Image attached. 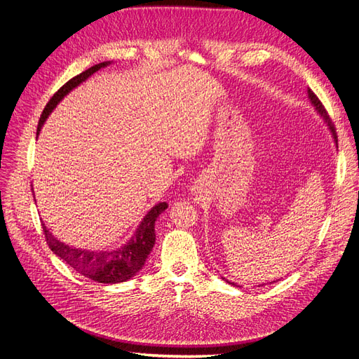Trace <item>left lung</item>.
Segmentation results:
<instances>
[{"label":"left lung","instance_id":"8db88e82","mask_svg":"<svg viewBox=\"0 0 359 359\" xmlns=\"http://www.w3.org/2000/svg\"><path fill=\"white\" fill-rule=\"evenodd\" d=\"M307 94H309V99H310L313 107H314L316 111H317V115H318L320 118H322V119L325 121V123L327 125V128H329V130H330V134H332V137H333V141L336 142V147H337V135H336V130H334V126H333V123H332V121H330V118H329V115H327V111H326L325 106L322 104V102H320V100L317 99V96H316V94H314L310 88L307 90ZM222 279H225V278H222ZM225 280H227L230 285H234V287L241 288L240 285H236L234 282H230L229 279H225ZM273 282H276V280H273ZM259 287H260V285H259Z\"/></svg>","mask_w":359,"mask_h":359}]
</instances>
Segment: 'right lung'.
<instances>
[{
	"label": "right lung",
	"instance_id": "obj_1",
	"mask_svg": "<svg viewBox=\"0 0 359 359\" xmlns=\"http://www.w3.org/2000/svg\"><path fill=\"white\" fill-rule=\"evenodd\" d=\"M109 64L110 61H106L90 67L88 69L79 74L77 77L71 79L56 91L42 111L36 134L39 135L43 123L46 122L53 109L58 106V103L71 90L79 87L83 81L91 77L94 72L99 71L100 68L107 67ZM167 206L168 205L165 202H158L157 205H154L142 218L137 231L130 237V240L115 250L104 252L72 248L60 241L52 233H49L45 224H42V229L49 249L56 256H60L64 262H67L71 268H74V271H77L86 278L100 282V284H119V282H126L128 279H130L145 265V260L151 250H153L156 243V221L160 217V214L167 210Z\"/></svg>",
	"mask_w": 359,
	"mask_h": 359
}]
</instances>
